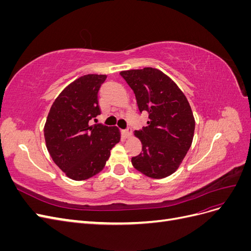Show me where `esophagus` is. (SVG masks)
Masks as SVG:
<instances>
[{
  "label": "esophagus",
  "mask_w": 251,
  "mask_h": 251,
  "mask_svg": "<svg viewBox=\"0 0 251 251\" xmlns=\"http://www.w3.org/2000/svg\"><path fill=\"white\" fill-rule=\"evenodd\" d=\"M123 135H124L125 138H130L131 135H132V131L130 130V128H126V130L123 131Z\"/></svg>",
  "instance_id": "1"
}]
</instances>
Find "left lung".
<instances>
[{
  "label": "left lung",
  "mask_w": 251,
  "mask_h": 251,
  "mask_svg": "<svg viewBox=\"0 0 251 251\" xmlns=\"http://www.w3.org/2000/svg\"><path fill=\"white\" fill-rule=\"evenodd\" d=\"M134 91L138 109L149 113L148 126L135 131L142 153L132 158L134 168L154 179L177 171L192 146L195 118L187 98L168 75L155 68L121 71Z\"/></svg>",
  "instance_id": "1"
}]
</instances>
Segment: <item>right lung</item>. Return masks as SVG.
<instances>
[{"label":"right lung","instance_id":"add662e5","mask_svg":"<svg viewBox=\"0 0 251 251\" xmlns=\"http://www.w3.org/2000/svg\"><path fill=\"white\" fill-rule=\"evenodd\" d=\"M107 75L88 74L66 87L51 105L44 127L52 160L68 177L81 181L105 165L120 140L116 126L91 125L100 114L98 91Z\"/></svg>","mask_w":251,"mask_h":251}]
</instances>
